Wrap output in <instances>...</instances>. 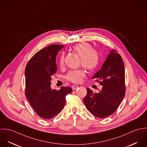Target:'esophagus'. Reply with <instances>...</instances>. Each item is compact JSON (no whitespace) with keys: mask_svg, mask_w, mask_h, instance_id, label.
I'll return each mask as SVG.
<instances>
[{"mask_svg":"<svg viewBox=\"0 0 147 147\" xmlns=\"http://www.w3.org/2000/svg\"><path fill=\"white\" fill-rule=\"evenodd\" d=\"M78 88H79V85H73L72 86V88L73 90L76 89Z\"/></svg>","mask_w":147,"mask_h":147,"instance_id":"obj_1","label":"esophagus"}]
</instances>
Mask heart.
I'll list each match as a JSON object with an SVG mask.
<instances>
[{
	"label": "heart",
	"instance_id": "obj_1",
	"mask_svg": "<svg viewBox=\"0 0 147 147\" xmlns=\"http://www.w3.org/2000/svg\"><path fill=\"white\" fill-rule=\"evenodd\" d=\"M72 50L81 58L80 63L85 68L89 71L94 70L100 63V55L97 51L93 50L92 46L87 43H80L73 46ZM64 56L62 54L59 61L60 66H63ZM85 72L83 69H76L69 71L65 76L68 81L72 83H79L85 76Z\"/></svg>",
	"mask_w": 147,
	"mask_h": 147
}]
</instances>
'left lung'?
<instances>
[{"instance_id": "obj_1", "label": "left lung", "mask_w": 147, "mask_h": 147, "mask_svg": "<svg viewBox=\"0 0 147 147\" xmlns=\"http://www.w3.org/2000/svg\"><path fill=\"white\" fill-rule=\"evenodd\" d=\"M125 65L121 56L117 51L110 53L100 69L92 77L100 82L102 90L98 93L87 88L84 99L87 109L98 118H105L117 109L125 95Z\"/></svg>"}]
</instances>
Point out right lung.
Wrapping results in <instances>:
<instances>
[{
	"instance_id": "right-lung-1",
	"label": "right lung",
	"mask_w": 147,
	"mask_h": 147,
	"mask_svg": "<svg viewBox=\"0 0 147 147\" xmlns=\"http://www.w3.org/2000/svg\"><path fill=\"white\" fill-rule=\"evenodd\" d=\"M52 45L36 53L27 63L25 70V95L38 116L50 119L58 114L65 104V96L72 90L71 87L61 86L52 89L51 76L56 74V57L63 47Z\"/></svg>"
}]
</instances>
